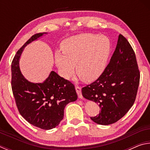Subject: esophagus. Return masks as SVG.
<instances>
[{
	"instance_id": "esophagus-1",
	"label": "esophagus",
	"mask_w": 150,
	"mask_h": 150,
	"mask_svg": "<svg viewBox=\"0 0 150 150\" xmlns=\"http://www.w3.org/2000/svg\"><path fill=\"white\" fill-rule=\"evenodd\" d=\"M75 89H76V92H77L78 95V97L79 98H82L83 95L82 94H81V88L79 87V86H75Z\"/></svg>"
}]
</instances>
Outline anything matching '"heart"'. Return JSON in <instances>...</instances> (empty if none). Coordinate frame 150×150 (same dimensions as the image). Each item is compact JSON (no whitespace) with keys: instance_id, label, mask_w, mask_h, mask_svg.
I'll list each match as a JSON object with an SVG mask.
<instances>
[{"instance_id":"heart-1","label":"heart","mask_w":150,"mask_h":150,"mask_svg":"<svg viewBox=\"0 0 150 150\" xmlns=\"http://www.w3.org/2000/svg\"><path fill=\"white\" fill-rule=\"evenodd\" d=\"M63 52L55 53V62L59 74L69 79L75 72L83 81L96 80L105 71L110 52V42L106 36L81 34L65 40Z\"/></svg>"}]
</instances>
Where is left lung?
<instances>
[{"mask_svg":"<svg viewBox=\"0 0 150 150\" xmlns=\"http://www.w3.org/2000/svg\"><path fill=\"white\" fill-rule=\"evenodd\" d=\"M140 73L134 51L120 34L115 52L105 71L95 81L82 88V95L98 104L99 115L91 117L95 123H115L135 102Z\"/></svg>","mask_w":150,"mask_h":150,"instance_id":"1","label":"left lung"}]
</instances>
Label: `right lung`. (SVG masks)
Returning <instances> with one entry per match:
<instances>
[{
    "mask_svg": "<svg viewBox=\"0 0 150 150\" xmlns=\"http://www.w3.org/2000/svg\"><path fill=\"white\" fill-rule=\"evenodd\" d=\"M46 32L33 35L15 55L11 65L12 90L16 106L25 120L44 130L56 127L63 118L68 103L77 99L74 85L54 71L43 83H34L21 73L19 59L26 45Z\"/></svg>",
    "mask_w": 150,
    "mask_h": 150,
    "instance_id": "obj_1",
    "label": "right lung"
}]
</instances>
